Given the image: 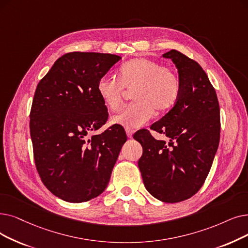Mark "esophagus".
<instances>
[{"label":"esophagus","instance_id":"esophagus-1","mask_svg":"<svg viewBox=\"0 0 248 248\" xmlns=\"http://www.w3.org/2000/svg\"><path fill=\"white\" fill-rule=\"evenodd\" d=\"M125 133H126V136L128 139H132L133 138V135L135 133L134 130H131V128H125Z\"/></svg>","mask_w":248,"mask_h":248}]
</instances>
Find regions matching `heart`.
Returning a JSON list of instances; mask_svg holds the SVG:
<instances>
[{
	"mask_svg": "<svg viewBox=\"0 0 248 248\" xmlns=\"http://www.w3.org/2000/svg\"><path fill=\"white\" fill-rule=\"evenodd\" d=\"M132 91L134 103L110 118V124L125 128H138L144 125L154 111L163 112L176 102L180 92V83L176 74L161 66L157 62L144 58L128 61L118 70L117 78L101 77L97 85L98 96L109 110L120 108L124 89Z\"/></svg>",
	"mask_w": 248,
	"mask_h": 248,
	"instance_id": "obj_1",
	"label": "heart"
}]
</instances>
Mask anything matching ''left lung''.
I'll return each instance as SVG.
<instances>
[{
  "label": "left lung",
  "instance_id": "obj_1",
  "mask_svg": "<svg viewBox=\"0 0 248 248\" xmlns=\"http://www.w3.org/2000/svg\"><path fill=\"white\" fill-rule=\"evenodd\" d=\"M178 71L180 92L174 106L151 130L164 134L160 141L147 130L134 139L142 145L139 168L146 189L165 202L191 198L202 186L220 141V107L206 72L175 49L162 55Z\"/></svg>",
  "mask_w": 248,
  "mask_h": 248
}]
</instances>
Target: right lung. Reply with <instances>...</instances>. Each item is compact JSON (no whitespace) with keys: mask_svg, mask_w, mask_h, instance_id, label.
<instances>
[{"mask_svg":"<svg viewBox=\"0 0 248 248\" xmlns=\"http://www.w3.org/2000/svg\"><path fill=\"white\" fill-rule=\"evenodd\" d=\"M121 59L110 53H66L36 87L30 112L36 169L47 189L66 202H87L102 193L126 141L123 126L116 124L91 136L108 118L96 85Z\"/></svg>","mask_w":248,"mask_h":248,"instance_id":"right-lung-1","label":"right lung"}]
</instances>
